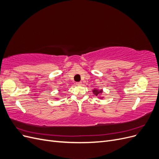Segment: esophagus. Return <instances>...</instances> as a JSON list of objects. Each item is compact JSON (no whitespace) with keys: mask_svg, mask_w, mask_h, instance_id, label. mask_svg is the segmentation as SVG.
Returning <instances> with one entry per match:
<instances>
[{"mask_svg":"<svg viewBox=\"0 0 159 159\" xmlns=\"http://www.w3.org/2000/svg\"><path fill=\"white\" fill-rule=\"evenodd\" d=\"M81 84H82L81 82H77V83H76V85H81Z\"/></svg>","mask_w":159,"mask_h":159,"instance_id":"obj_1","label":"esophagus"}]
</instances>
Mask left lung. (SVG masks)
<instances>
[{"label":"left lung","mask_w":159,"mask_h":159,"mask_svg":"<svg viewBox=\"0 0 159 159\" xmlns=\"http://www.w3.org/2000/svg\"><path fill=\"white\" fill-rule=\"evenodd\" d=\"M93 93L95 94V95L98 96V95H99V94H101V93H103V90L102 89H95L93 90ZM100 98L102 99L103 98Z\"/></svg>","instance_id":"8db88e82"}]
</instances>
